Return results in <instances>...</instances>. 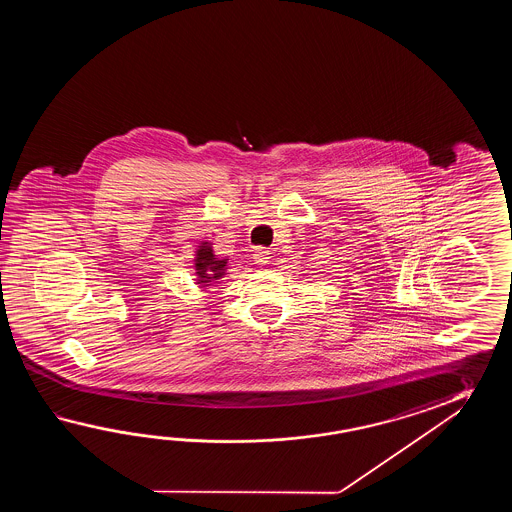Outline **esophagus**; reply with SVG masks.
Masks as SVG:
<instances>
[{"label":"esophagus","instance_id":"esophagus-1","mask_svg":"<svg viewBox=\"0 0 512 512\" xmlns=\"http://www.w3.org/2000/svg\"><path fill=\"white\" fill-rule=\"evenodd\" d=\"M269 254H271V252L267 251V249H263V247H260V249H256V251H254V260H256L258 265H267V261H269V258H271Z\"/></svg>","mask_w":512,"mask_h":512}]
</instances>
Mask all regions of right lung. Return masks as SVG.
I'll use <instances>...</instances> for the list:
<instances>
[{
	"mask_svg": "<svg viewBox=\"0 0 512 512\" xmlns=\"http://www.w3.org/2000/svg\"><path fill=\"white\" fill-rule=\"evenodd\" d=\"M197 274L201 276V282L208 283L210 280H218L225 271L227 261H219L214 258V252L210 247H201L197 252Z\"/></svg>",
	"mask_w": 512,
	"mask_h": 512,
	"instance_id": "add662e5",
	"label": "right lung"
}]
</instances>
